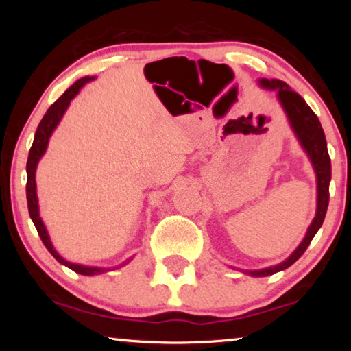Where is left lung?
I'll return each mask as SVG.
<instances>
[{
    "label": "left lung",
    "mask_w": 351,
    "mask_h": 351,
    "mask_svg": "<svg viewBox=\"0 0 351 351\" xmlns=\"http://www.w3.org/2000/svg\"><path fill=\"white\" fill-rule=\"evenodd\" d=\"M258 83L266 90H274L277 91V99L282 104L285 112H287L288 121L291 123L294 134L299 139L300 145L304 147L308 156L311 159V164L316 171L317 178V210L316 217H314L313 223L308 228V232L305 239L302 240L299 247L289 255V257L271 268L258 269V271H245L246 274L254 277H266L271 274H276L278 271H283L289 268L291 265L295 263L297 260L302 257V254L306 251V247L310 246L311 240L314 239L320 226L324 223L326 209H328V199H330V180H331V161L330 154L326 150V141L325 133L320 125L317 116L314 114V111L308 106L302 96H299L295 91L291 90L287 83L277 79H260Z\"/></svg>",
    "instance_id": "left-lung-1"
}]
</instances>
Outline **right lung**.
<instances>
[{
  "instance_id": "obj_1",
  "label": "right lung",
  "mask_w": 351,
  "mask_h": 351,
  "mask_svg": "<svg viewBox=\"0 0 351 351\" xmlns=\"http://www.w3.org/2000/svg\"><path fill=\"white\" fill-rule=\"evenodd\" d=\"M94 77H83V79L77 80L73 86H69L66 91H64L60 97H58L54 104L49 106V110L46 111V114L41 119V122L38 123L37 132H35V138H34V144L29 150V158H27V164H26V171H27V182H26V198H27V209H29V215H31L32 221L35 224V229L40 235L41 241L43 245L47 247V251L52 254L58 263H62L64 266H68L69 269H73L77 274L82 276H96V274H102V272L111 271V268H97V266H85V265H77V263H71V261L64 260L63 257H60L54 246H52L49 235H47V230L43 224V219L40 218V212H38V198H37V186H35V170H37V164L43 156L46 148H47V142H49V138L52 132H54L56 127L58 125V122L62 121V117L64 114V111L68 110V106L71 104L79 91L82 90V86L88 83L90 80H93ZM130 261V258L127 261H123V265H127ZM121 266H116L121 268ZM114 269V268H112Z\"/></svg>"
}]
</instances>
